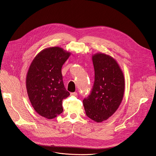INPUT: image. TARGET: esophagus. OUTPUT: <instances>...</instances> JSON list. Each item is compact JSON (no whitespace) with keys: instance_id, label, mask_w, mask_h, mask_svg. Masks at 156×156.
<instances>
[{"instance_id":"34e87169","label":"esophagus","mask_w":156,"mask_h":156,"mask_svg":"<svg viewBox=\"0 0 156 156\" xmlns=\"http://www.w3.org/2000/svg\"><path fill=\"white\" fill-rule=\"evenodd\" d=\"M71 95L73 97H76L77 95V92H72V93H71Z\"/></svg>"}]
</instances>
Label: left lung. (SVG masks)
<instances>
[{
  "mask_svg": "<svg viewBox=\"0 0 156 156\" xmlns=\"http://www.w3.org/2000/svg\"><path fill=\"white\" fill-rule=\"evenodd\" d=\"M95 80L90 95L83 100L86 115L97 122L107 120L120 105L125 88L124 77L116 61L98 53L92 57Z\"/></svg>",
  "mask_w": 156,
  "mask_h": 156,
  "instance_id": "8db88e82",
  "label": "left lung"
}]
</instances>
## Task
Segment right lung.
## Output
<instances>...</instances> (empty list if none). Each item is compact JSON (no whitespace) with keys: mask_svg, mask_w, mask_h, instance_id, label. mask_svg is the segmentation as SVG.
<instances>
[{"mask_svg":"<svg viewBox=\"0 0 156 156\" xmlns=\"http://www.w3.org/2000/svg\"><path fill=\"white\" fill-rule=\"evenodd\" d=\"M70 56L54 47L41 51L34 59L26 77L31 105L41 115L51 119L63 111L62 101L70 95L64 85L61 68Z\"/></svg>","mask_w":156,"mask_h":156,"instance_id":"obj_1","label":"right lung"}]
</instances>
